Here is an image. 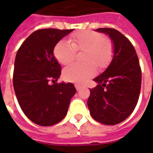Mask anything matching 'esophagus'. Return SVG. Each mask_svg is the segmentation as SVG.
<instances>
[{
    "label": "esophagus",
    "instance_id": "34e87169",
    "mask_svg": "<svg viewBox=\"0 0 153 153\" xmlns=\"http://www.w3.org/2000/svg\"><path fill=\"white\" fill-rule=\"evenodd\" d=\"M74 86H75V88H76L77 91H79V90H80L81 88H82V86H80V85H79V84H75Z\"/></svg>",
    "mask_w": 153,
    "mask_h": 153
}]
</instances>
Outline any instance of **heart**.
Returning a JSON list of instances; mask_svg holds the SVG:
<instances>
[{
	"label": "heart",
	"mask_w": 153,
	"mask_h": 153,
	"mask_svg": "<svg viewBox=\"0 0 153 153\" xmlns=\"http://www.w3.org/2000/svg\"><path fill=\"white\" fill-rule=\"evenodd\" d=\"M60 41L54 48V56L61 65L72 62L76 51H84L83 60L86 63L72 64L65 68L63 78L68 82L83 84L93 78L99 69L106 68L113 57V44L101 33L83 31L73 35L70 40Z\"/></svg>",
	"instance_id": "b5f03b06"
}]
</instances>
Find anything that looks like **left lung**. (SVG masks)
Instances as JSON below:
<instances>
[{"label":"left lung","instance_id":"obj_1","mask_svg":"<svg viewBox=\"0 0 153 153\" xmlns=\"http://www.w3.org/2000/svg\"><path fill=\"white\" fill-rule=\"evenodd\" d=\"M108 35L113 44L112 60L106 70L94 79L88 106L94 120L114 125L130 115L138 102L142 81L141 68L134 47L120 32L109 28L95 30Z\"/></svg>","mask_w":153,"mask_h":153}]
</instances>
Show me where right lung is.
Segmentation results:
<instances>
[{"mask_svg":"<svg viewBox=\"0 0 153 153\" xmlns=\"http://www.w3.org/2000/svg\"><path fill=\"white\" fill-rule=\"evenodd\" d=\"M72 31L37 30L23 42L15 56L13 85L18 102L25 115L41 126L62 120L76 93L73 83H56L61 67L53 53L56 45Z\"/></svg>","mask_w":153,"mask_h":153,"instance_id":"1","label":"right lung"}]
</instances>
